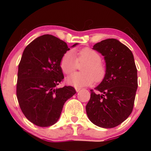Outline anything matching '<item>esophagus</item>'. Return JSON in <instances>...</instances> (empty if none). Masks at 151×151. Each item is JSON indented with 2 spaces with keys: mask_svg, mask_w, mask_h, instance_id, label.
I'll use <instances>...</instances> for the list:
<instances>
[{
  "mask_svg": "<svg viewBox=\"0 0 151 151\" xmlns=\"http://www.w3.org/2000/svg\"><path fill=\"white\" fill-rule=\"evenodd\" d=\"M75 89H76V91H77V92H78V91H79V90L81 89V88H79V87H75Z\"/></svg>",
  "mask_w": 151,
  "mask_h": 151,
  "instance_id": "34e87169",
  "label": "esophagus"
}]
</instances>
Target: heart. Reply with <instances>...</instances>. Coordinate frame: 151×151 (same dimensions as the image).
I'll return each mask as SVG.
<instances>
[{"label": "heart", "instance_id": "1", "mask_svg": "<svg viewBox=\"0 0 151 151\" xmlns=\"http://www.w3.org/2000/svg\"><path fill=\"white\" fill-rule=\"evenodd\" d=\"M78 62H85L81 67L83 72H75L67 78L69 84L77 87L90 85L94 81H101L106 73V67L101 61L100 54L90 47H84L77 52V58L73 52H65L60 60V67L65 74L73 72Z\"/></svg>", "mask_w": 151, "mask_h": 151}]
</instances>
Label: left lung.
Wrapping results in <instances>:
<instances>
[{
	"label": "left lung",
	"instance_id": "1",
	"mask_svg": "<svg viewBox=\"0 0 151 151\" xmlns=\"http://www.w3.org/2000/svg\"><path fill=\"white\" fill-rule=\"evenodd\" d=\"M104 56L106 73L103 81L91 89L86 111L89 120L105 129L119 126L132 112L138 87L137 69L132 52L116 39L93 45Z\"/></svg>",
	"mask_w": 151,
	"mask_h": 151
}]
</instances>
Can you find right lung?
Wrapping results in <instances>:
<instances>
[{
	"label": "right lung",
	"instance_id": "1",
	"mask_svg": "<svg viewBox=\"0 0 151 151\" xmlns=\"http://www.w3.org/2000/svg\"><path fill=\"white\" fill-rule=\"evenodd\" d=\"M70 50L67 43L51 35L36 38L24 50L18 65L16 95L22 113L36 126L55 124L65 101L75 94L73 86L56 88L64 79L60 60Z\"/></svg>",
	"mask_w": 151,
	"mask_h": 151
}]
</instances>
